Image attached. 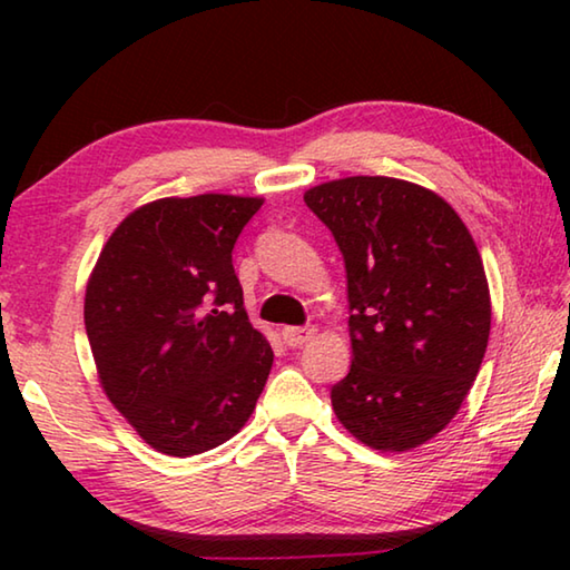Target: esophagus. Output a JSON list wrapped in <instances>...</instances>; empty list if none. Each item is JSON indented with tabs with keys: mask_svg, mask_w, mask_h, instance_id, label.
I'll return each instance as SVG.
<instances>
[{
	"mask_svg": "<svg viewBox=\"0 0 570 570\" xmlns=\"http://www.w3.org/2000/svg\"><path fill=\"white\" fill-rule=\"evenodd\" d=\"M314 334H316L314 326H284V330H282L284 342L288 346H302L306 342H312Z\"/></svg>",
	"mask_w": 570,
	"mask_h": 570,
	"instance_id": "esophagus-1",
	"label": "esophagus"
}]
</instances>
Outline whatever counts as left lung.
Listing matches in <instances>:
<instances>
[{"instance_id":"left-lung-1","label":"left lung","mask_w":570,"mask_h":570,"mask_svg":"<svg viewBox=\"0 0 570 570\" xmlns=\"http://www.w3.org/2000/svg\"><path fill=\"white\" fill-rule=\"evenodd\" d=\"M304 204L346 266L352 366L332 387L336 420L366 448H420L455 417L488 350L475 240L445 198L400 178L330 180Z\"/></svg>"}]
</instances>
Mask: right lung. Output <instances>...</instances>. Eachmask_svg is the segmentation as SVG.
Wrapping results in <instances>:
<instances>
[{
  "label": "right lung",
  "instance_id": "obj_1",
  "mask_svg": "<svg viewBox=\"0 0 570 570\" xmlns=\"http://www.w3.org/2000/svg\"><path fill=\"white\" fill-rule=\"evenodd\" d=\"M264 198H158L112 230L85 288L102 392L153 450L188 458L248 422L274 364L230 250Z\"/></svg>",
  "mask_w": 570,
  "mask_h": 570
}]
</instances>
